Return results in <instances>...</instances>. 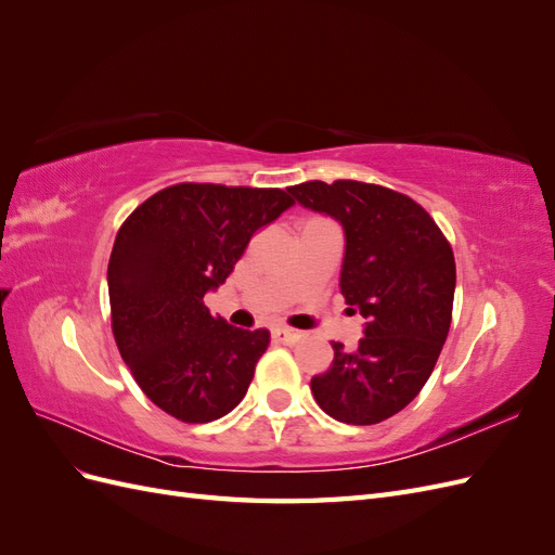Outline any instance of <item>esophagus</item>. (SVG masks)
<instances>
[{
    "label": "esophagus",
    "mask_w": 555,
    "mask_h": 555,
    "mask_svg": "<svg viewBox=\"0 0 555 555\" xmlns=\"http://www.w3.org/2000/svg\"><path fill=\"white\" fill-rule=\"evenodd\" d=\"M271 335L275 340H280V343H287V345H296L300 338H304L306 333H300V331H294V328H287V326H275V328H271Z\"/></svg>",
    "instance_id": "obj_1"
}]
</instances>
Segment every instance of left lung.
Here are the masks:
<instances>
[{"label": "left lung", "mask_w": 555, "mask_h": 555, "mask_svg": "<svg viewBox=\"0 0 555 555\" xmlns=\"http://www.w3.org/2000/svg\"><path fill=\"white\" fill-rule=\"evenodd\" d=\"M287 190L343 224L340 292L367 319L354 351L333 343V363L312 377V396L335 422L379 424L410 405L438 363L456 289L453 249L414 198L382 184L308 180Z\"/></svg>", "instance_id": "8db88e82"}]
</instances>
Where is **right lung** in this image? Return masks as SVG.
<instances>
[{
    "instance_id": "obj_1",
    "label": "right lung",
    "mask_w": 555,
    "mask_h": 555,
    "mask_svg": "<svg viewBox=\"0 0 555 555\" xmlns=\"http://www.w3.org/2000/svg\"><path fill=\"white\" fill-rule=\"evenodd\" d=\"M294 206L278 188L178 182L133 210L108 261L111 328L120 357L159 410L184 424L229 414L271 343L212 317L220 287L255 231Z\"/></svg>"
}]
</instances>
